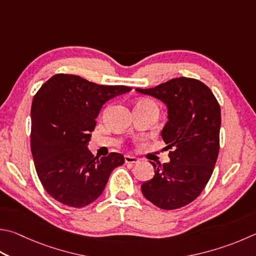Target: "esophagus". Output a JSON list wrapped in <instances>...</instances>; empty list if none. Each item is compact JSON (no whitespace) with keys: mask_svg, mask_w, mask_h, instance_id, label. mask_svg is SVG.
<instances>
[{"mask_svg":"<svg viewBox=\"0 0 256 256\" xmlns=\"http://www.w3.org/2000/svg\"><path fill=\"white\" fill-rule=\"evenodd\" d=\"M124 160H125V164H138V158L132 156H128V154H126V156H124Z\"/></svg>","mask_w":256,"mask_h":256,"instance_id":"esophagus-1","label":"esophagus"}]
</instances>
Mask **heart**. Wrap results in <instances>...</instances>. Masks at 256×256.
Here are the masks:
<instances>
[{
    "label": "heart",
    "mask_w": 256,
    "mask_h": 256,
    "mask_svg": "<svg viewBox=\"0 0 256 256\" xmlns=\"http://www.w3.org/2000/svg\"><path fill=\"white\" fill-rule=\"evenodd\" d=\"M141 102H148V100H141Z\"/></svg>",
    "instance_id": "heart-1"
}]
</instances>
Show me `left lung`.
<instances>
[{
  "mask_svg": "<svg viewBox=\"0 0 256 256\" xmlns=\"http://www.w3.org/2000/svg\"><path fill=\"white\" fill-rule=\"evenodd\" d=\"M136 92L161 100L168 122L161 131L170 161L156 166L141 186L143 196L161 209H176L194 200L206 187L220 151V108L212 90L194 78L179 77Z\"/></svg>",
  "mask_w": 256,
  "mask_h": 256,
  "instance_id": "obj_1",
  "label": "left lung"
}]
</instances>
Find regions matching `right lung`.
Listing matches in <instances>:
<instances>
[{
	"mask_svg": "<svg viewBox=\"0 0 256 256\" xmlns=\"http://www.w3.org/2000/svg\"><path fill=\"white\" fill-rule=\"evenodd\" d=\"M131 87L103 86L58 74L41 86L31 106V152L44 188L56 200L82 208L98 198L120 153L94 156L88 150L103 105Z\"/></svg>",
	"mask_w": 256,
	"mask_h": 256,
	"instance_id": "1",
	"label": "right lung"
}]
</instances>
